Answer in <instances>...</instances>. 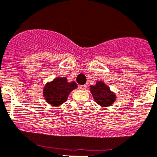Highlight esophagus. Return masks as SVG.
I'll return each mask as SVG.
<instances>
[{
  "label": "esophagus",
  "mask_w": 157,
  "mask_h": 157,
  "mask_svg": "<svg viewBox=\"0 0 157 157\" xmlns=\"http://www.w3.org/2000/svg\"><path fill=\"white\" fill-rule=\"evenodd\" d=\"M79 89H80V90H86V85H80L79 86Z\"/></svg>",
  "instance_id": "obj_1"
}]
</instances>
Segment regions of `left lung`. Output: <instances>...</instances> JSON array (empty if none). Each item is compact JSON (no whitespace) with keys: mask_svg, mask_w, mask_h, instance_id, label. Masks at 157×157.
I'll use <instances>...</instances> for the list:
<instances>
[{"mask_svg":"<svg viewBox=\"0 0 157 157\" xmlns=\"http://www.w3.org/2000/svg\"><path fill=\"white\" fill-rule=\"evenodd\" d=\"M90 92L95 102L101 107L110 106L116 100V95L102 81H98L95 86H90Z\"/></svg>","mask_w":157,"mask_h":157,"instance_id":"left-lung-1","label":"left lung"}]
</instances>
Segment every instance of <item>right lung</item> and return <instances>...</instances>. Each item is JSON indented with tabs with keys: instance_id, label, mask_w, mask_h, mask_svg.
Masks as SVG:
<instances>
[{
	"instance_id": "right-lung-1",
	"label": "right lung",
	"mask_w": 157,
	"mask_h": 157,
	"mask_svg": "<svg viewBox=\"0 0 157 157\" xmlns=\"http://www.w3.org/2000/svg\"><path fill=\"white\" fill-rule=\"evenodd\" d=\"M77 87L75 82H67L66 77H57L46 84L44 88V96L49 105L59 107L67 99L69 94Z\"/></svg>"
}]
</instances>
